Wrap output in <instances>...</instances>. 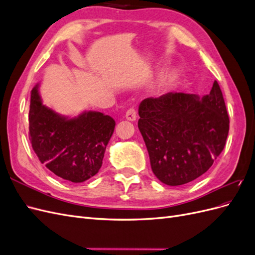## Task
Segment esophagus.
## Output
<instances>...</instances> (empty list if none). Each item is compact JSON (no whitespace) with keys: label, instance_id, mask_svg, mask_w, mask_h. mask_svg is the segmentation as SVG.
Wrapping results in <instances>:
<instances>
[{"label":"esophagus","instance_id":"34e87169","mask_svg":"<svg viewBox=\"0 0 255 255\" xmlns=\"http://www.w3.org/2000/svg\"><path fill=\"white\" fill-rule=\"evenodd\" d=\"M126 117H127V119L128 121L136 120V118H137V112H136V110L133 109V107H132V109H128L127 111V113H126Z\"/></svg>","mask_w":255,"mask_h":255}]
</instances>
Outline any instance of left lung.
<instances>
[{"instance_id": "obj_1", "label": "left lung", "mask_w": 255, "mask_h": 255, "mask_svg": "<svg viewBox=\"0 0 255 255\" xmlns=\"http://www.w3.org/2000/svg\"><path fill=\"white\" fill-rule=\"evenodd\" d=\"M138 114L152 171L169 186L205 173L226 145L230 120L217 81L203 98L184 92L146 98Z\"/></svg>"}]
</instances>
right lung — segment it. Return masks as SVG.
I'll return each mask as SVG.
<instances>
[{
    "label": "right lung",
    "mask_w": 255,
    "mask_h": 255,
    "mask_svg": "<svg viewBox=\"0 0 255 255\" xmlns=\"http://www.w3.org/2000/svg\"><path fill=\"white\" fill-rule=\"evenodd\" d=\"M115 126L112 117L99 112L63 117L42 105L38 85L32 90L29 141L40 163L61 179L82 183L96 175Z\"/></svg>",
    "instance_id": "obj_1"
}]
</instances>
